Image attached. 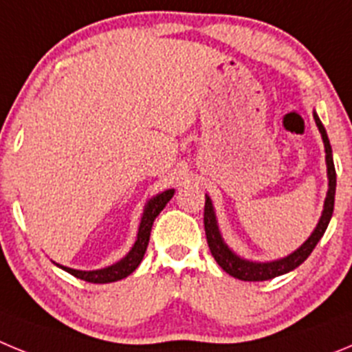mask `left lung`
Wrapping results in <instances>:
<instances>
[{
    "label": "left lung",
    "mask_w": 352,
    "mask_h": 352,
    "mask_svg": "<svg viewBox=\"0 0 352 352\" xmlns=\"http://www.w3.org/2000/svg\"><path fill=\"white\" fill-rule=\"evenodd\" d=\"M314 120H316L317 129H319V132H321L322 135V141H324L329 188L324 201V211H322V217L321 220H319V223H317L316 231L312 232V236H310L296 252H292L291 256L284 257V259L273 261V263H250V261L239 259L238 256H234V254L229 250V247L222 241V236H220L219 232V226H217V220H214L213 206H211L210 197L206 195V203H204V231H206L208 247H210L211 256H213L214 261L219 263L220 268L226 273H229L231 276H234V278H238V280L263 282L270 280V278H275V276L284 275V273L292 272V270L298 268V266L312 254L316 245L319 243V239L324 234L326 227H328L329 223V219H331V214H333L337 173H335L333 155H331V146H329L328 133H326L324 126H322L321 120H319L317 114H314Z\"/></svg>",
    "instance_id": "obj_1"
}]
</instances>
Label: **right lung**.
<instances>
[{"label": "right lung", "instance_id": "obj_1", "mask_svg": "<svg viewBox=\"0 0 352 352\" xmlns=\"http://www.w3.org/2000/svg\"><path fill=\"white\" fill-rule=\"evenodd\" d=\"M173 195L174 190H166L162 192V194H158L157 197H153L148 204H146L144 213H142L141 219V226H139L138 241H135V245H133L132 250L129 252V256H126L125 259H121L120 263L113 264V266H109V268L96 270V272H79V270H72L67 268V266H60V268H63L65 272L77 276L80 280L91 282V284H109V282H116L121 280V278H125V276H129L130 273L141 264L146 248H148L149 234H151V227H153L155 219H157L158 213L166 208V204L169 203Z\"/></svg>", "mask_w": 352, "mask_h": 352}]
</instances>
